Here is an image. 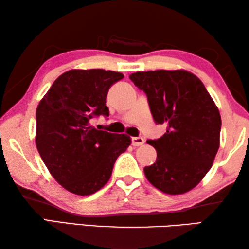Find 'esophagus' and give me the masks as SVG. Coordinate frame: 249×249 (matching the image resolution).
Listing matches in <instances>:
<instances>
[{
  "instance_id": "34e87169",
  "label": "esophagus",
  "mask_w": 249,
  "mask_h": 249,
  "mask_svg": "<svg viewBox=\"0 0 249 249\" xmlns=\"http://www.w3.org/2000/svg\"><path fill=\"white\" fill-rule=\"evenodd\" d=\"M144 142H145V141L142 137H133L132 138L133 146H142V145H144Z\"/></svg>"
}]
</instances>
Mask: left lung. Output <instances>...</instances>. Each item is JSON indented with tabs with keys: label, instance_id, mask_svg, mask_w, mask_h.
Segmentation results:
<instances>
[{
	"label": "left lung",
	"instance_id": "obj_1",
	"mask_svg": "<svg viewBox=\"0 0 249 249\" xmlns=\"http://www.w3.org/2000/svg\"><path fill=\"white\" fill-rule=\"evenodd\" d=\"M147 94L156 123L167 130L147 144L157 150L154 165L145 167L147 180L167 195L192 190L208 174L220 147L221 115L196 74L187 70L138 71L129 75Z\"/></svg>",
	"mask_w": 249,
	"mask_h": 249
}]
</instances>
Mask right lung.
I'll use <instances>...</instances> for the list:
<instances>
[{"mask_svg": "<svg viewBox=\"0 0 249 249\" xmlns=\"http://www.w3.org/2000/svg\"><path fill=\"white\" fill-rule=\"evenodd\" d=\"M124 74L72 69L54 80L36 109V147L54 180L77 196L99 191L111 178L130 137L96 129L94 116H108L107 95Z\"/></svg>", "mask_w": 249, "mask_h": 249, "instance_id": "obj_1", "label": "right lung"}]
</instances>
